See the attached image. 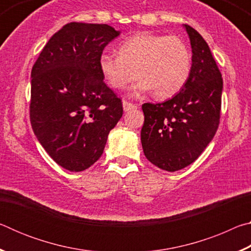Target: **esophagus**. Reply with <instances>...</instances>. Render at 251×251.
<instances>
[{"instance_id":"34e87169","label":"esophagus","mask_w":251,"mask_h":251,"mask_svg":"<svg viewBox=\"0 0 251 251\" xmlns=\"http://www.w3.org/2000/svg\"><path fill=\"white\" fill-rule=\"evenodd\" d=\"M137 106L129 103V101L127 100H123V108H124V112H129L131 109H135Z\"/></svg>"}]
</instances>
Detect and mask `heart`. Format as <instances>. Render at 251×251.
Segmentation results:
<instances>
[{
    "instance_id": "obj_1",
    "label": "heart",
    "mask_w": 251,
    "mask_h": 251,
    "mask_svg": "<svg viewBox=\"0 0 251 251\" xmlns=\"http://www.w3.org/2000/svg\"><path fill=\"white\" fill-rule=\"evenodd\" d=\"M118 52L101 53L100 71L116 90L125 88L138 75L141 79L131 87V97L154 91L158 99H169L181 91L192 72V53L177 36L139 33L122 42Z\"/></svg>"
}]
</instances>
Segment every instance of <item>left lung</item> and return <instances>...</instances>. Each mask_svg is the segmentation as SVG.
<instances>
[{"label": "left lung", "instance_id": "1", "mask_svg": "<svg viewBox=\"0 0 251 251\" xmlns=\"http://www.w3.org/2000/svg\"><path fill=\"white\" fill-rule=\"evenodd\" d=\"M192 45V72L181 91L164 103H145L141 141L146 158L176 172L194 163L217 131L223 78L206 41L184 25Z\"/></svg>", "mask_w": 251, "mask_h": 251}]
</instances>
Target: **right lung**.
I'll return each mask as SVG.
<instances>
[{"mask_svg": "<svg viewBox=\"0 0 251 251\" xmlns=\"http://www.w3.org/2000/svg\"><path fill=\"white\" fill-rule=\"evenodd\" d=\"M121 31L69 23L50 37L31 73L29 118L55 163L82 172L99 160L123 116L122 100L104 83L99 58Z\"/></svg>", "mask_w": 251, "mask_h": 251, "instance_id": "obj_1", "label": "right lung"}]
</instances>
